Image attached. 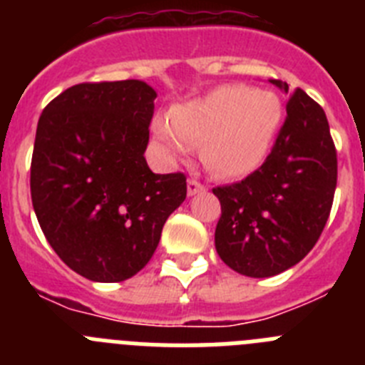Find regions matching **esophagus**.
<instances>
[{
  "instance_id": "34e87169",
  "label": "esophagus",
  "mask_w": 365,
  "mask_h": 365,
  "mask_svg": "<svg viewBox=\"0 0 365 365\" xmlns=\"http://www.w3.org/2000/svg\"><path fill=\"white\" fill-rule=\"evenodd\" d=\"M205 190H206V186L202 185L201 180H197V179L188 180V195H195V193L205 192Z\"/></svg>"
}]
</instances>
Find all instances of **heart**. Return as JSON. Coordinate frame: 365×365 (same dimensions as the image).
<instances>
[{
	"label": "heart",
	"instance_id": "b5f03b06",
	"mask_svg": "<svg viewBox=\"0 0 365 365\" xmlns=\"http://www.w3.org/2000/svg\"><path fill=\"white\" fill-rule=\"evenodd\" d=\"M283 120L282 100L248 86H219L179 104L155 133L177 153L201 146L206 170L222 179L252 173L267 159Z\"/></svg>",
	"mask_w": 365,
	"mask_h": 365
}]
</instances>
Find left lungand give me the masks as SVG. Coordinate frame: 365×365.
<instances>
[{"label": "left lung", "instance_id": "8db88e82", "mask_svg": "<svg viewBox=\"0 0 365 365\" xmlns=\"http://www.w3.org/2000/svg\"><path fill=\"white\" fill-rule=\"evenodd\" d=\"M289 93V86L270 80ZM265 163L240 182L215 186V250L235 272L269 278L291 269L320 240L333 206L338 159L325 111L302 89Z\"/></svg>", "mask_w": 365, "mask_h": 365}]
</instances>
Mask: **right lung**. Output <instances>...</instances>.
Here are the masks:
<instances>
[{
	"instance_id": "right-lung-1",
	"label": "right lung",
	"mask_w": 365,
	"mask_h": 365,
	"mask_svg": "<svg viewBox=\"0 0 365 365\" xmlns=\"http://www.w3.org/2000/svg\"><path fill=\"white\" fill-rule=\"evenodd\" d=\"M157 93L138 80L83 82L45 106L31 160L41 232L69 269L115 283L146 267L186 199L185 173L148 168Z\"/></svg>"
}]
</instances>
